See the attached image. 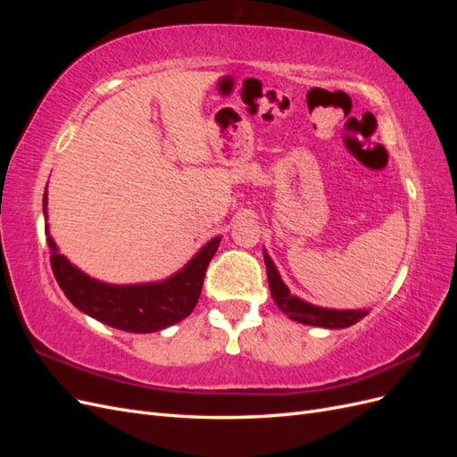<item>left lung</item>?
Here are the masks:
<instances>
[{"label":"left lung","instance_id":"obj_1","mask_svg":"<svg viewBox=\"0 0 457 457\" xmlns=\"http://www.w3.org/2000/svg\"><path fill=\"white\" fill-rule=\"evenodd\" d=\"M262 257H265V265H267V278H269V287H270V295L284 314L287 318L299 322V324H307V326H318V328H329V329H341V328H349L356 322H361L362 318L370 312L368 309H324V307H316L312 303L301 299L294 294H289V287L284 284L282 276L272 262L270 255L267 253L265 247H262Z\"/></svg>","mask_w":457,"mask_h":457}]
</instances>
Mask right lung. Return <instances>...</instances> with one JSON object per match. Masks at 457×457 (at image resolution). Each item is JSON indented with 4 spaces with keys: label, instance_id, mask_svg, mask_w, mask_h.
<instances>
[{
    "label": "right lung",
    "instance_id": "right-lung-1",
    "mask_svg": "<svg viewBox=\"0 0 457 457\" xmlns=\"http://www.w3.org/2000/svg\"><path fill=\"white\" fill-rule=\"evenodd\" d=\"M44 217L51 269L68 301L95 320L131 334H152L181 322L195 311L202 294L205 269L220 242V237L212 238L181 270L165 280L108 284L91 278L59 252L47 225V188L44 192Z\"/></svg>",
    "mask_w": 457,
    "mask_h": 457
}]
</instances>
